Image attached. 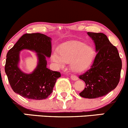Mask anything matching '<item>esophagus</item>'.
Listing matches in <instances>:
<instances>
[{
	"label": "esophagus",
	"mask_w": 128,
	"mask_h": 128,
	"mask_svg": "<svg viewBox=\"0 0 128 128\" xmlns=\"http://www.w3.org/2000/svg\"><path fill=\"white\" fill-rule=\"evenodd\" d=\"M71 78H72V80H77L78 79V77H77L76 75H74V74L71 75Z\"/></svg>",
	"instance_id": "obj_1"
}]
</instances>
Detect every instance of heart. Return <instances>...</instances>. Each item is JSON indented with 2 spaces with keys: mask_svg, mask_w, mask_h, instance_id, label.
Returning a JSON list of instances; mask_svg holds the SVG:
<instances>
[{
  "mask_svg": "<svg viewBox=\"0 0 128 128\" xmlns=\"http://www.w3.org/2000/svg\"><path fill=\"white\" fill-rule=\"evenodd\" d=\"M94 56V50L91 46L83 43H74L60 47L59 52H54L52 59L59 68L64 67L66 63H72L73 70L81 72L90 65Z\"/></svg>",
  "mask_w": 128,
  "mask_h": 128,
  "instance_id": "1",
  "label": "heart"
}]
</instances>
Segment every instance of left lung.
Wrapping results in <instances>:
<instances>
[{
  "instance_id": "8db88e82",
  "label": "left lung",
  "mask_w": 128,
  "mask_h": 128,
  "mask_svg": "<svg viewBox=\"0 0 128 128\" xmlns=\"http://www.w3.org/2000/svg\"><path fill=\"white\" fill-rule=\"evenodd\" d=\"M96 46L97 54L89 70L79 76L86 86L80 95L86 98L103 96L118 84L122 61L117 48L103 33L88 32Z\"/></svg>"
}]
</instances>
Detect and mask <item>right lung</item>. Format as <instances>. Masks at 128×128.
<instances>
[{
	"label": "right lung",
	"instance_id": "1",
	"mask_svg": "<svg viewBox=\"0 0 128 128\" xmlns=\"http://www.w3.org/2000/svg\"><path fill=\"white\" fill-rule=\"evenodd\" d=\"M23 49L38 53L39 64L31 74L23 73L18 68L20 51ZM51 38L40 33L23 35L8 50L5 72L11 88L15 93L31 100L46 99L53 92L56 80L61 76L59 72L46 68V56H51Z\"/></svg>",
	"mask_w": 128,
	"mask_h": 128
}]
</instances>
